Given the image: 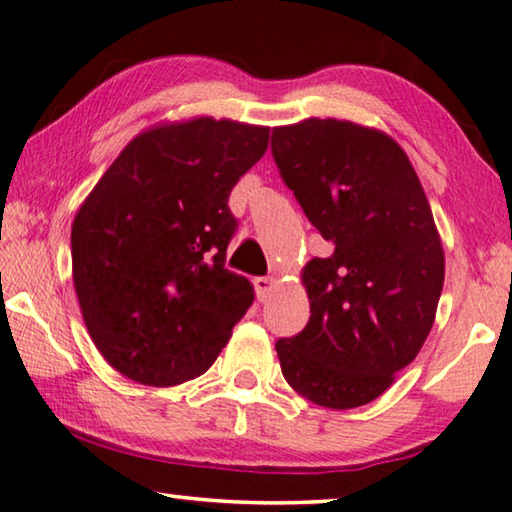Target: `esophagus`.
Masks as SVG:
<instances>
[{"mask_svg": "<svg viewBox=\"0 0 512 512\" xmlns=\"http://www.w3.org/2000/svg\"><path fill=\"white\" fill-rule=\"evenodd\" d=\"M253 285H255V292H257V299H266V296L271 294V289L278 285V280H273V278H266V276H262V278H255L253 280Z\"/></svg>", "mask_w": 512, "mask_h": 512, "instance_id": "esophagus-1", "label": "esophagus"}]
</instances>
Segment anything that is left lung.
Masks as SVG:
<instances>
[{
    "instance_id": "1",
    "label": "left lung",
    "mask_w": 512,
    "mask_h": 512,
    "mask_svg": "<svg viewBox=\"0 0 512 512\" xmlns=\"http://www.w3.org/2000/svg\"><path fill=\"white\" fill-rule=\"evenodd\" d=\"M280 177L331 253L305 264L310 319L276 352L287 384L329 409L372 402L414 361L444 287V248L409 158L338 119L273 128Z\"/></svg>"
}]
</instances>
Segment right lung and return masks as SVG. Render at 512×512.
Wrapping results in <instances>:
<instances>
[{"instance_id":"1","label":"right lung","mask_w":512,"mask_h":512,"mask_svg":"<svg viewBox=\"0 0 512 512\" xmlns=\"http://www.w3.org/2000/svg\"><path fill=\"white\" fill-rule=\"evenodd\" d=\"M269 128L200 117L126 144L71 230L73 282L98 352L147 386L211 368L253 285L225 269L227 200L264 156Z\"/></svg>"}]
</instances>
